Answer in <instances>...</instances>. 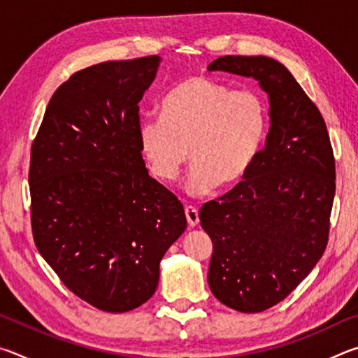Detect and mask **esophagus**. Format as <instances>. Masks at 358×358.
I'll use <instances>...</instances> for the list:
<instances>
[{
	"label": "esophagus",
	"mask_w": 358,
	"mask_h": 358,
	"mask_svg": "<svg viewBox=\"0 0 358 358\" xmlns=\"http://www.w3.org/2000/svg\"><path fill=\"white\" fill-rule=\"evenodd\" d=\"M185 215H186L187 224H189L191 227H196L199 224V211L189 205V207L185 208Z\"/></svg>",
	"instance_id": "1"
}]
</instances>
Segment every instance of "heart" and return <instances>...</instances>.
Returning <instances> with one entry per match:
<instances>
[{"label": "heart", "mask_w": 358, "mask_h": 358, "mask_svg": "<svg viewBox=\"0 0 358 358\" xmlns=\"http://www.w3.org/2000/svg\"><path fill=\"white\" fill-rule=\"evenodd\" d=\"M159 115L145 117L137 126L143 159L156 180L173 183L191 157L186 189L192 196H203L217 183H240L259 159L270 124L262 94L230 92L205 77L175 85Z\"/></svg>", "instance_id": "1"}]
</instances>
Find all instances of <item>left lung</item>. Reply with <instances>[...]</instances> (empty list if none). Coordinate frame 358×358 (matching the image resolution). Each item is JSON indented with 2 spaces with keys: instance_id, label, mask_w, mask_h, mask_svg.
Returning <instances> with one entry per match:
<instances>
[{
  "instance_id": "8db88e82",
  "label": "left lung",
  "mask_w": 358,
  "mask_h": 358,
  "mask_svg": "<svg viewBox=\"0 0 358 358\" xmlns=\"http://www.w3.org/2000/svg\"><path fill=\"white\" fill-rule=\"evenodd\" d=\"M210 72L254 78L268 94L265 147L243 181L201 210L213 241L208 286L224 305L260 313L282 301L325 251L335 157L319 108L268 57L226 55Z\"/></svg>"
}]
</instances>
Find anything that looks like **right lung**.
I'll return each mask as SVG.
<instances>
[{"instance_id": "add662e5", "label": "right lung", "mask_w": 358, "mask_h": 358, "mask_svg": "<svg viewBox=\"0 0 358 358\" xmlns=\"http://www.w3.org/2000/svg\"><path fill=\"white\" fill-rule=\"evenodd\" d=\"M157 55L76 72L48 102L31 147V227L64 286L107 313L151 299L159 264L186 229L183 205L148 175L138 102Z\"/></svg>"}]
</instances>
